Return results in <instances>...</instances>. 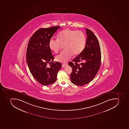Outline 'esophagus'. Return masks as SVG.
I'll list each match as a JSON object with an SVG mask.
<instances>
[{
  "label": "esophagus",
  "instance_id": "34e87169",
  "mask_svg": "<svg viewBox=\"0 0 129 129\" xmlns=\"http://www.w3.org/2000/svg\"><path fill=\"white\" fill-rule=\"evenodd\" d=\"M67 65H68V64H67V63H66V64H62V67H65L67 66Z\"/></svg>",
  "mask_w": 129,
  "mask_h": 129
}]
</instances>
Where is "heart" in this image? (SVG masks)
I'll return each instance as SVG.
<instances>
[{"instance_id": "heart-1", "label": "heart", "mask_w": 129, "mask_h": 129, "mask_svg": "<svg viewBox=\"0 0 129 129\" xmlns=\"http://www.w3.org/2000/svg\"><path fill=\"white\" fill-rule=\"evenodd\" d=\"M86 38L84 34L79 30L66 29L59 33L57 39H51L49 47L52 51L57 53L62 45L64 50L56 57V60L62 63L68 62L73 54L76 55L83 50L85 45Z\"/></svg>"}]
</instances>
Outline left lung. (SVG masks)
<instances>
[{
    "instance_id": "8db88e82",
    "label": "left lung",
    "mask_w": 129,
    "mask_h": 129,
    "mask_svg": "<svg viewBox=\"0 0 129 129\" xmlns=\"http://www.w3.org/2000/svg\"><path fill=\"white\" fill-rule=\"evenodd\" d=\"M87 39L84 50L69 65L72 68L71 80L74 84L83 86L91 81L101 66V51L97 38L89 29L86 28Z\"/></svg>"
}]
</instances>
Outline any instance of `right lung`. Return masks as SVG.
<instances>
[{"label":"right lung","instance_id":"1","mask_svg":"<svg viewBox=\"0 0 129 129\" xmlns=\"http://www.w3.org/2000/svg\"><path fill=\"white\" fill-rule=\"evenodd\" d=\"M60 27L38 29L30 38L28 45L26 60L29 70L34 78L44 86L56 81L57 73L62 67L59 62L54 63L53 55L49 47L51 38Z\"/></svg>","mask_w":129,"mask_h":129}]
</instances>
